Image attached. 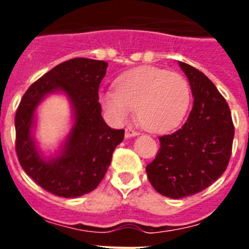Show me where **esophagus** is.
Here are the masks:
<instances>
[{
  "mask_svg": "<svg viewBox=\"0 0 249 249\" xmlns=\"http://www.w3.org/2000/svg\"><path fill=\"white\" fill-rule=\"evenodd\" d=\"M126 138H131V137H136V136H138L140 133H138L137 131H135V129L132 128H126Z\"/></svg>",
  "mask_w": 249,
  "mask_h": 249,
  "instance_id": "obj_1",
  "label": "esophagus"
}]
</instances>
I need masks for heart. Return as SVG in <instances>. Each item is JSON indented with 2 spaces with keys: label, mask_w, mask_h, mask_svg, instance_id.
Masks as SVG:
<instances>
[{
  "label": "heart",
  "mask_w": 249,
  "mask_h": 249,
  "mask_svg": "<svg viewBox=\"0 0 249 249\" xmlns=\"http://www.w3.org/2000/svg\"><path fill=\"white\" fill-rule=\"evenodd\" d=\"M100 103L113 122H123L136 108L144 128L166 132L177 127L186 116L191 87L181 74L143 66L121 74L116 89L101 92Z\"/></svg>",
  "instance_id": "obj_1"
}]
</instances>
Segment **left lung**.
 <instances>
[{
	"mask_svg": "<svg viewBox=\"0 0 249 249\" xmlns=\"http://www.w3.org/2000/svg\"><path fill=\"white\" fill-rule=\"evenodd\" d=\"M178 63L190 81L192 111L182 128L160 136L157 156L146 167L153 188L169 198L196 195L217 181L227 168L234 137L230 106L212 81Z\"/></svg>",
	"mask_w": 249,
	"mask_h": 249,
	"instance_id": "left-lung-1",
	"label": "left lung"
}]
</instances>
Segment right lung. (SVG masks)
Returning <instances> with one entry per match:
<instances>
[{
  "instance_id": "1",
  "label": "right lung",
  "mask_w": 249,
  "mask_h": 249,
  "mask_svg": "<svg viewBox=\"0 0 249 249\" xmlns=\"http://www.w3.org/2000/svg\"><path fill=\"white\" fill-rule=\"evenodd\" d=\"M108 63L72 58L59 63L23 94L15 117L16 153L21 167L38 186L58 197L76 198L93 191L105 177L112 153L124 137L101 116L98 89ZM62 91L74 109V126L54 158L45 159L36 146L32 128L36 106L51 93Z\"/></svg>"
}]
</instances>
